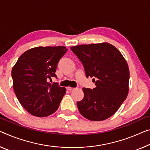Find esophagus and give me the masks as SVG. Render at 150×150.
<instances>
[{
    "mask_svg": "<svg viewBox=\"0 0 150 150\" xmlns=\"http://www.w3.org/2000/svg\"><path fill=\"white\" fill-rule=\"evenodd\" d=\"M67 89L69 91H74V89H76V88H72V87H70V86H69V87H68Z\"/></svg>",
    "mask_w": 150,
    "mask_h": 150,
    "instance_id": "obj_1",
    "label": "esophagus"
}]
</instances>
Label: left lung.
Here are the masks:
<instances>
[{"label":"left lung","instance_id":"left-lung-1","mask_svg":"<svg viewBox=\"0 0 150 150\" xmlns=\"http://www.w3.org/2000/svg\"><path fill=\"white\" fill-rule=\"evenodd\" d=\"M70 49L84 66L86 78H94L96 87L83 88L84 98L77 103L83 117L105 120L119 109L127 96L129 70L121 52L111 44L80 45Z\"/></svg>","mask_w":150,"mask_h":150}]
</instances>
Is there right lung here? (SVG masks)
<instances>
[{"instance_id":"right-lung-1","label":"right lung","mask_w":150,"mask_h":150,"mask_svg":"<svg viewBox=\"0 0 150 150\" xmlns=\"http://www.w3.org/2000/svg\"><path fill=\"white\" fill-rule=\"evenodd\" d=\"M67 50L64 46L32 48L13 66L14 91L21 105L33 116L47 117L58 109L66 88L48 80L57 78V64Z\"/></svg>"}]
</instances>
